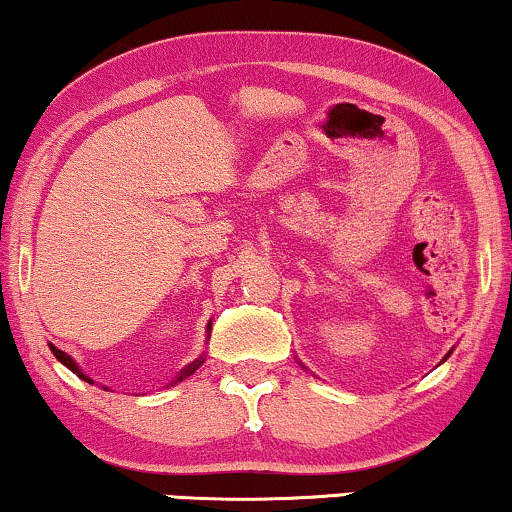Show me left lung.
I'll use <instances>...</instances> for the list:
<instances>
[{"mask_svg":"<svg viewBox=\"0 0 512 512\" xmlns=\"http://www.w3.org/2000/svg\"><path fill=\"white\" fill-rule=\"evenodd\" d=\"M449 354H451V352H449ZM449 354H446V357H449ZM446 357H444V359H446Z\"/></svg>","mask_w":512,"mask_h":512,"instance_id":"1","label":"left lung"}]
</instances>
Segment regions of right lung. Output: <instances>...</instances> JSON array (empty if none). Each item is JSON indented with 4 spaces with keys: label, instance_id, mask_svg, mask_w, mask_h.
Segmentation results:
<instances>
[{
    "label": "right lung",
    "instance_id": "right-lung-1",
    "mask_svg": "<svg viewBox=\"0 0 512 512\" xmlns=\"http://www.w3.org/2000/svg\"><path fill=\"white\" fill-rule=\"evenodd\" d=\"M210 328H212V323H208V333H210ZM49 347H51V352H54V357H56L58 361H61V364H63V366H66V368H70V371H73V373L77 375V378H82V380H84V383L94 385V380H92V378H89V375H84V373H82V368L75 364V361H73V357H68V354H66V352H61V349H58V347H54V345H49ZM203 361H205L203 357H200V359H196V361H191V364H189V366H186V368H184V371H181V373L177 375V378H174V380H172V383H179V380L189 378V375H191V373H196V368H198L200 364H203Z\"/></svg>",
    "mask_w": 512,
    "mask_h": 512
}]
</instances>
